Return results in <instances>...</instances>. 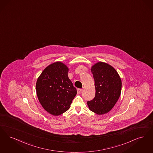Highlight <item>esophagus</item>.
I'll list each match as a JSON object with an SVG mask.
<instances>
[{
	"label": "esophagus",
	"instance_id": "esophagus-1",
	"mask_svg": "<svg viewBox=\"0 0 153 153\" xmlns=\"http://www.w3.org/2000/svg\"><path fill=\"white\" fill-rule=\"evenodd\" d=\"M82 90L81 88H78V89L77 90V93H78V94H79L81 93Z\"/></svg>",
	"mask_w": 153,
	"mask_h": 153
}]
</instances>
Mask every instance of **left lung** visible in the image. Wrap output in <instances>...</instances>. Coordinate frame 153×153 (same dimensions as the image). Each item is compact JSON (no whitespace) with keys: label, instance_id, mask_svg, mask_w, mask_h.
I'll return each instance as SVG.
<instances>
[{"label":"left lung","instance_id":"left-lung-1","mask_svg":"<svg viewBox=\"0 0 153 153\" xmlns=\"http://www.w3.org/2000/svg\"><path fill=\"white\" fill-rule=\"evenodd\" d=\"M91 71L95 81V96L88 101L89 109L98 115L108 113L115 106L121 93L122 81L115 69L108 63L99 62Z\"/></svg>","mask_w":153,"mask_h":153}]
</instances>
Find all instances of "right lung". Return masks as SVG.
Masks as SVG:
<instances>
[{"instance_id": "obj_1", "label": "right lung", "mask_w": 153, "mask_h": 153, "mask_svg": "<svg viewBox=\"0 0 153 153\" xmlns=\"http://www.w3.org/2000/svg\"><path fill=\"white\" fill-rule=\"evenodd\" d=\"M68 73L66 65L56 62L46 67L36 81V94L42 106L54 116L67 111L77 93Z\"/></svg>"}]
</instances>
